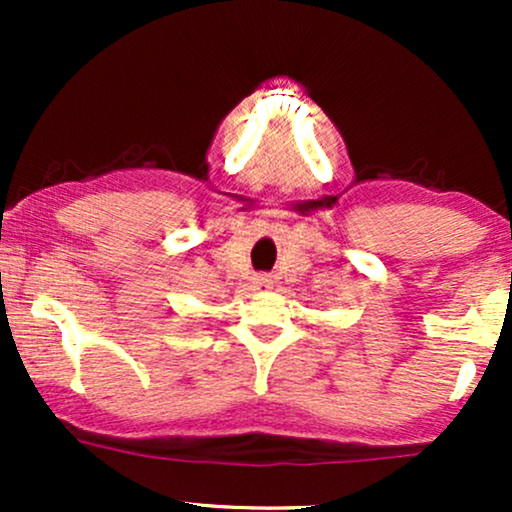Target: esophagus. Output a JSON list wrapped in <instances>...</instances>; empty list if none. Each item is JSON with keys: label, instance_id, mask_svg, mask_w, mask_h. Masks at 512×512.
I'll return each mask as SVG.
<instances>
[{"label": "esophagus", "instance_id": "esophagus-1", "mask_svg": "<svg viewBox=\"0 0 512 512\" xmlns=\"http://www.w3.org/2000/svg\"><path fill=\"white\" fill-rule=\"evenodd\" d=\"M262 281V284H267V279H260Z\"/></svg>", "mask_w": 512, "mask_h": 512}]
</instances>
